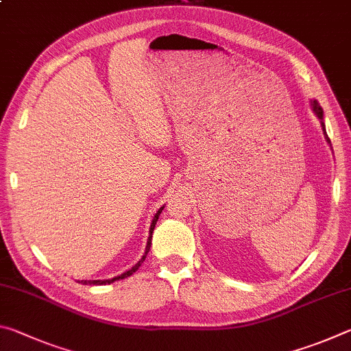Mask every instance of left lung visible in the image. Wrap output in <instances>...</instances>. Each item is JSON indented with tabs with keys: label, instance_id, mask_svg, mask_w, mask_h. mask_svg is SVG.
I'll return each mask as SVG.
<instances>
[{
	"label": "left lung",
	"instance_id": "1",
	"mask_svg": "<svg viewBox=\"0 0 351 351\" xmlns=\"http://www.w3.org/2000/svg\"><path fill=\"white\" fill-rule=\"evenodd\" d=\"M311 108H313V111H314V114H316V116L319 117V121H320V125H322L324 134H325V139L328 141V144H330V139H328V136H326V132H325V123H324V110L320 108V105H319L317 100H313V102H311Z\"/></svg>",
	"mask_w": 351,
	"mask_h": 351
}]
</instances>
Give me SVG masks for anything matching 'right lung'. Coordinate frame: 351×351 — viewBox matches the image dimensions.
Masks as SVG:
<instances>
[{
    "label": "right lung",
    "instance_id": "obj_1",
    "mask_svg": "<svg viewBox=\"0 0 351 351\" xmlns=\"http://www.w3.org/2000/svg\"><path fill=\"white\" fill-rule=\"evenodd\" d=\"M162 209H164V206L161 207V209H159L158 212H156V215L153 217V221H152V224H150V237H148V240H147V246H145V254L142 255V258L138 261V263H136L132 269H128V271H125L123 272V274H121V276H117V277H114V278H110V280H82V283L83 285H106V283H112V282H116V280H121V278H125V277H130L133 274V272H136L139 269V266L144 263V260H145V257H147V254H148V251H150V246H152V235H153V229H154V226H156V221H158V218H159V215H161V212H162ZM80 282V280H79Z\"/></svg>",
    "mask_w": 351,
    "mask_h": 351
}]
</instances>
